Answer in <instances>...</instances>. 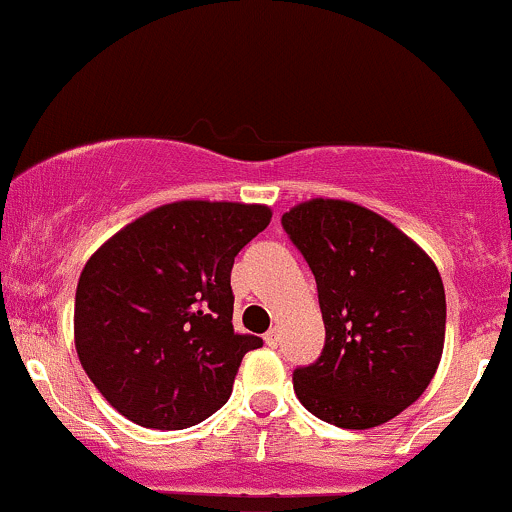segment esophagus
I'll use <instances>...</instances> for the list:
<instances>
[{"label": "esophagus", "mask_w": 512, "mask_h": 512, "mask_svg": "<svg viewBox=\"0 0 512 512\" xmlns=\"http://www.w3.org/2000/svg\"><path fill=\"white\" fill-rule=\"evenodd\" d=\"M263 339H266L268 346H278V329H268V332L263 334Z\"/></svg>", "instance_id": "obj_1"}]
</instances>
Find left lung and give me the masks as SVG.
<instances>
[{
	"label": "left lung",
	"mask_w": 512,
	"mask_h": 512,
	"mask_svg": "<svg viewBox=\"0 0 512 512\" xmlns=\"http://www.w3.org/2000/svg\"><path fill=\"white\" fill-rule=\"evenodd\" d=\"M285 234L317 280L320 359L293 371L307 410L344 430L393 420L430 386L447 300L432 258L381 214L344 200L300 202Z\"/></svg>",
	"instance_id": "8db88e82"
}]
</instances>
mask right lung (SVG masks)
I'll return each mask as SVG.
<instances>
[{
  "instance_id": "right-lung-1",
  "label": "right lung",
  "mask_w": 512,
  "mask_h": 512,
  "mask_svg": "<svg viewBox=\"0 0 512 512\" xmlns=\"http://www.w3.org/2000/svg\"><path fill=\"white\" fill-rule=\"evenodd\" d=\"M271 222L266 205L183 200L126 224L82 268L75 349L114 410L151 430H185L232 395L234 258Z\"/></svg>"
}]
</instances>
